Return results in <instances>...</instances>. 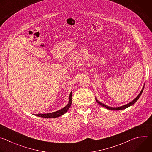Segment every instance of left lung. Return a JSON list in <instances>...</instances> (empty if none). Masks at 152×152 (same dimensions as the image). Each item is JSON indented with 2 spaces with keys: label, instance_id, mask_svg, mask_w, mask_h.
<instances>
[{
  "label": "left lung",
  "instance_id": "left-lung-1",
  "mask_svg": "<svg viewBox=\"0 0 152 152\" xmlns=\"http://www.w3.org/2000/svg\"><path fill=\"white\" fill-rule=\"evenodd\" d=\"M144 88V86H143V88H142V90L141 91L140 93L138 94V96L134 100H133L132 102H131L130 103H127V104H125V105H123V106H120V107H109V106H106V105H105V104H104L100 103V102H99V101L97 100L96 98V102H97L99 104H100L101 106H103L104 107L107 108V109L109 110H122L126 109V108H127V107H129V106H131L133 105V104L138 100V99L140 98V97L141 96V94H142V91H143Z\"/></svg>",
  "mask_w": 152,
  "mask_h": 152
}]
</instances>
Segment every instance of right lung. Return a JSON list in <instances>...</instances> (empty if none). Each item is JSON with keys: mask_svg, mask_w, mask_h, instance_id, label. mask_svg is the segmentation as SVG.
<instances>
[{"mask_svg": "<svg viewBox=\"0 0 152 152\" xmlns=\"http://www.w3.org/2000/svg\"><path fill=\"white\" fill-rule=\"evenodd\" d=\"M72 102V92H71L70 94V96H69V103L64 107H63L62 109H61V110H60L58 111L51 113H48V114H35V115L38 116V117H42V118H52L58 117L59 116L62 115L63 114H64L68 111V110L71 106Z\"/></svg>", "mask_w": 152, "mask_h": 152, "instance_id": "right-lung-1", "label": "right lung"}]
</instances>
